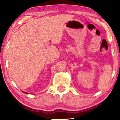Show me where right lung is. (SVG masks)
Returning <instances> with one entry per match:
<instances>
[{
	"label": "right lung",
	"instance_id": "add662e5",
	"mask_svg": "<svg viewBox=\"0 0 120 120\" xmlns=\"http://www.w3.org/2000/svg\"><path fill=\"white\" fill-rule=\"evenodd\" d=\"M23 93H25V94H28L27 93H25V92H23Z\"/></svg>",
	"mask_w": 120,
	"mask_h": 120
}]
</instances>
